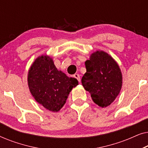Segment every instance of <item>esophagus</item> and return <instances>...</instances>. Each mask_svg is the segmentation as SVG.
Here are the masks:
<instances>
[{"label":"esophagus","mask_w":148,"mask_h":148,"mask_svg":"<svg viewBox=\"0 0 148 148\" xmlns=\"http://www.w3.org/2000/svg\"><path fill=\"white\" fill-rule=\"evenodd\" d=\"M73 77H74L75 78V79H77V81H78L79 82H80L81 79H80V76H79V75L75 73V74H74V75H73Z\"/></svg>","instance_id":"1"}]
</instances>
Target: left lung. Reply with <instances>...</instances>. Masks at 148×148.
Segmentation results:
<instances>
[{
	"instance_id": "8db88e82",
	"label": "left lung",
	"mask_w": 148,
	"mask_h": 148,
	"mask_svg": "<svg viewBox=\"0 0 148 148\" xmlns=\"http://www.w3.org/2000/svg\"><path fill=\"white\" fill-rule=\"evenodd\" d=\"M86 73L82 83L99 106L106 107L118 96L122 87V74L118 64L106 52L96 51L85 62Z\"/></svg>"
}]
</instances>
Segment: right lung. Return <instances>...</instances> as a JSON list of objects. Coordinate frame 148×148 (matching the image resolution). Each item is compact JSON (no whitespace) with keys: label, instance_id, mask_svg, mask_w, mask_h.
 Segmentation results:
<instances>
[{"label":"right lung","instance_id":"right-lung-1","mask_svg":"<svg viewBox=\"0 0 148 148\" xmlns=\"http://www.w3.org/2000/svg\"><path fill=\"white\" fill-rule=\"evenodd\" d=\"M30 92L38 103L52 112H58L65 104L73 88L78 85L75 78L58 71L50 56L36 58L27 77Z\"/></svg>","mask_w":148,"mask_h":148}]
</instances>
